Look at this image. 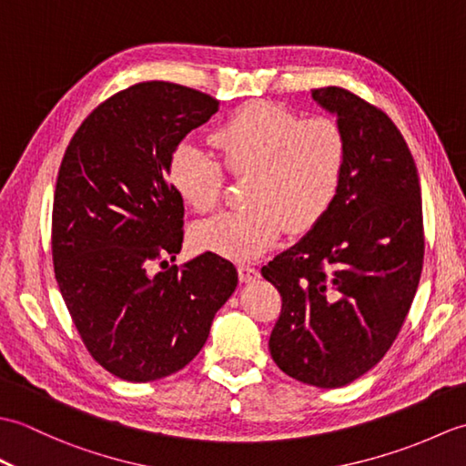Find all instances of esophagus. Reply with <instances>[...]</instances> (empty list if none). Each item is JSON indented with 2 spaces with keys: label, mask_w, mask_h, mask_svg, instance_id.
Returning <instances> with one entry per match:
<instances>
[{
  "label": "esophagus",
  "mask_w": 466,
  "mask_h": 466,
  "mask_svg": "<svg viewBox=\"0 0 466 466\" xmlns=\"http://www.w3.org/2000/svg\"><path fill=\"white\" fill-rule=\"evenodd\" d=\"M260 276V272L254 268V266H250V264H240L238 266V279H240V282H252V280H256Z\"/></svg>",
  "instance_id": "obj_1"
}]
</instances>
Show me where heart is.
Returning a JSON list of instances; mask_svg holds the SVG:
<instances>
[{
    "label": "heart",
    "mask_w": 466,
    "mask_h": 466,
    "mask_svg": "<svg viewBox=\"0 0 466 466\" xmlns=\"http://www.w3.org/2000/svg\"><path fill=\"white\" fill-rule=\"evenodd\" d=\"M208 154L182 142L167 162V180L186 206L210 212L220 202L224 167L244 176L246 208L218 214L192 232L196 248L232 260H252L280 238L300 234L329 212L339 192L346 144L340 126L326 116L300 117L289 107L256 100L218 124Z\"/></svg>",
    "instance_id": "1"
}]
</instances>
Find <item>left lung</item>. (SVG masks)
<instances>
[{
	"mask_svg": "<svg viewBox=\"0 0 466 466\" xmlns=\"http://www.w3.org/2000/svg\"><path fill=\"white\" fill-rule=\"evenodd\" d=\"M312 97L344 134L339 192L262 276L282 296L274 362L304 384L339 389L382 360L407 319L424 258L422 202L412 154L380 107L339 86Z\"/></svg>",
	"mask_w": 466,
	"mask_h": 466,
	"instance_id": "obj_1",
	"label": "left lung"
}]
</instances>
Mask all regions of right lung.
Instances as JSON below:
<instances>
[{
	"label": "right lung",
	"mask_w": 466,
	"mask_h": 466,
	"mask_svg": "<svg viewBox=\"0 0 466 466\" xmlns=\"http://www.w3.org/2000/svg\"><path fill=\"white\" fill-rule=\"evenodd\" d=\"M218 104L180 84H134L86 117L59 166L56 280L87 352L122 380L182 370L238 284L234 264L214 252L167 266L184 240V202L166 180L167 162Z\"/></svg>",
	"instance_id": "right-lung-1"
}]
</instances>
